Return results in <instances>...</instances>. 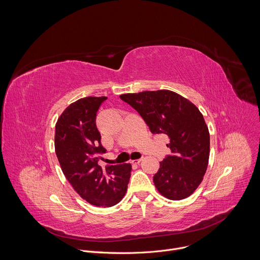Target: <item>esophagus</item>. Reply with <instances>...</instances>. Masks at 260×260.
Masks as SVG:
<instances>
[{"label": "esophagus", "mask_w": 260, "mask_h": 260, "mask_svg": "<svg viewBox=\"0 0 260 260\" xmlns=\"http://www.w3.org/2000/svg\"><path fill=\"white\" fill-rule=\"evenodd\" d=\"M141 160H142V158H138V159H133V160H131V162H132V164H136V165H138V164H140V162H141Z\"/></svg>", "instance_id": "1"}]
</instances>
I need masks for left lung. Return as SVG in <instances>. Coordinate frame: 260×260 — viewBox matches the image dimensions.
<instances>
[{"label": "left lung", "instance_id": "left-lung-1", "mask_svg": "<svg viewBox=\"0 0 260 260\" xmlns=\"http://www.w3.org/2000/svg\"><path fill=\"white\" fill-rule=\"evenodd\" d=\"M142 116L152 134L169 137L171 154L160 161L153 177L165 198L180 201L199 187L210 155V134L200 110L187 99L168 90L121 94Z\"/></svg>", "mask_w": 260, "mask_h": 260}]
</instances>
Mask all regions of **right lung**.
Masks as SVG:
<instances>
[{"instance_id":"obj_1","label":"right lung","mask_w":260,"mask_h":260,"mask_svg":"<svg viewBox=\"0 0 260 260\" xmlns=\"http://www.w3.org/2000/svg\"><path fill=\"white\" fill-rule=\"evenodd\" d=\"M107 96H87L71 104L55 124L54 146L67 180L87 203L112 207L124 197L131 177V164L99 165L106 149L95 124L96 112Z\"/></svg>"}]
</instances>
